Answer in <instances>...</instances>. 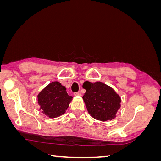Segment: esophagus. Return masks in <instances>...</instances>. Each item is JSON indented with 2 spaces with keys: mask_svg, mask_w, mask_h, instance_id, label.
<instances>
[{
  "mask_svg": "<svg viewBox=\"0 0 161 161\" xmlns=\"http://www.w3.org/2000/svg\"><path fill=\"white\" fill-rule=\"evenodd\" d=\"M74 95H75V96H80V95H81V93H80V91H79V92H75V93H74Z\"/></svg>",
  "mask_w": 161,
  "mask_h": 161,
  "instance_id": "34e87169",
  "label": "esophagus"
}]
</instances>
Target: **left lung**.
Returning a JSON list of instances; mask_svg holds the SVG:
<instances>
[{
	"instance_id": "left-lung-1",
	"label": "left lung",
	"mask_w": 161,
	"mask_h": 161,
	"mask_svg": "<svg viewBox=\"0 0 161 161\" xmlns=\"http://www.w3.org/2000/svg\"><path fill=\"white\" fill-rule=\"evenodd\" d=\"M82 87L86 89L82 99L91 117L101 121L115 118L121 106V98L111 87L101 82L88 81L84 82Z\"/></svg>"
}]
</instances>
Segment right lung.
Segmentation results:
<instances>
[{
  "instance_id": "1",
  "label": "right lung",
  "mask_w": 161,
  "mask_h": 161,
  "mask_svg": "<svg viewBox=\"0 0 161 161\" xmlns=\"http://www.w3.org/2000/svg\"><path fill=\"white\" fill-rule=\"evenodd\" d=\"M72 97L68 95L65 86L59 82H52L37 95L40 110L50 118L64 114L69 108Z\"/></svg>"
}]
</instances>
